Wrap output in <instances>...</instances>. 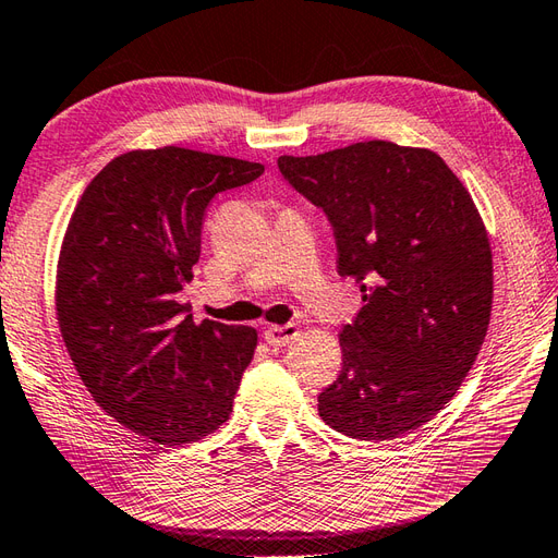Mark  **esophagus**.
I'll return each mask as SVG.
<instances>
[{"label":"esophagus","instance_id":"obj_1","mask_svg":"<svg viewBox=\"0 0 558 558\" xmlns=\"http://www.w3.org/2000/svg\"><path fill=\"white\" fill-rule=\"evenodd\" d=\"M296 338V326L294 323H284V326H270L264 330V340L270 347H284Z\"/></svg>","mask_w":558,"mask_h":558}]
</instances>
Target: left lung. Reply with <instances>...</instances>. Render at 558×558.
I'll return each mask as SVG.
<instances>
[{
	"instance_id": "left-lung-1",
	"label": "left lung",
	"mask_w": 558,
	"mask_h": 558,
	"mask_svg": "<svg viewBox=\"0 0 558 558\" xmlns=\"http://www.w3.org/2000/svg\"><path fill=\"white\" fill-rule=\"evenodd\" d=\"M278 168L328 216L338 274L364 300L320 418L371 442L416 430L457 395L489 326L492 252L469 190L435 151L385 140Z\"/></svg>"
}]
</instances>
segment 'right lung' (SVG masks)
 Segmentation results:
<instances>
[{"mask_svg": "<svg viewBox=\"0 0 558 558\" xmlns=\"http://www.w3.org/2000/svg\"><path fill=\"white\" fill-rule=\"evenodd\" d=\"M262 163L183 147L128 151L93 178L61 244L57 314L73 366L111 418L157 445L226 423L256 330L202 320L178 302L216 194Z\"/></svg>", "mask_w": 558, "mask_h": 558, "instance_id": "obj_1", "label": "right lung"}]
</instances>
